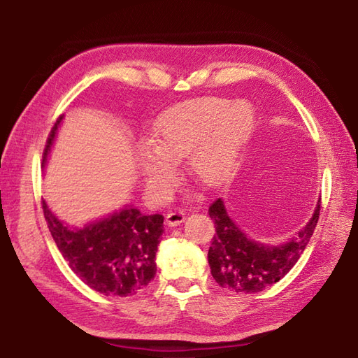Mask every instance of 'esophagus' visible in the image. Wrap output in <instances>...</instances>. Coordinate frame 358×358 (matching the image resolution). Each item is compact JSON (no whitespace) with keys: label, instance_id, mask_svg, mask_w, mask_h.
<instances>
[{"label":"esophagus","instance_id":"34e87169","mask_svg":"<svg viewBox=\"0 0 358 358\" xmlns=\"http://www.w3.org/2000/svg\"><path fill=\"white\" fill-rule=\"evenodd\" d=\"M185 220V213L184 211H171L167 214V223L169 226H178Z\"/></svg>","mask_w":358,"mask_h":358}]
</instances>
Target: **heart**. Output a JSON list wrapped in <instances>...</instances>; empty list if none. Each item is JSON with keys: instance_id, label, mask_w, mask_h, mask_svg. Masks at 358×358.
Wrapping results in <instances>:
<instances>
[{"instance_id": "1", "label": "heart", "mask_w": 358, "mask_h": 358, "mask_svg": "<svg viewBox=\"0 0 358 358\" xmlns=\"http://www.w3.org/2000/svg\"><path fill=\"white\" fill-rule=\"evenodd\" d=\"M254 124V106L245 100L202 97L165 110L156 120L150 143L138 149L147 188L156 199L167 197L176 179V162L182 159L199 182L222 185L237 170Z\"/></svg>"}]
</instances>
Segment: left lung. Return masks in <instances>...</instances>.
I'll use <instances>...</instances> for the list:
<instances>
[{
    "label": "left lung",
    "mask_w": 358,
    "mask_h": 358,
    "mask_svg": "<svg viewBox=\"0 0 358 358\" xmlns=\"http://www.w3.org/2000/svg\"><path fill=\"white\" fill-rule=\"evenodd\" d=\"M320 197L311 219L282 245H266L252 240L231 219L223 199L209 206L215 234L208 250L211 275L223 289L235 293H258L278 282L298 263L319 220Z\"/></svg>",
    "instance_id": "left-lung-1"
}]
</instances>
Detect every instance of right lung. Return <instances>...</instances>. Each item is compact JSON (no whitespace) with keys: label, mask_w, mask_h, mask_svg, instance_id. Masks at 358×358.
Returning <instances> with one entry per match:
<instances>
[{"label":"right lung","mask_w":358,"mask_h":358,"mask_svg":"<svg viewBox=\"0 0 358 358\" xmlns=\"http://www.w3.org/2000/svg\"><path fill=\"white\" fill-rule=\"evenodd\" d=\"M62 118L59 117L51 129L42 167H45ZM42 209L60 254L92 290L126 298L143 292L155 278V257L164 232L161 214L145 215L126 205L104 219L77 228L59 220L45 200H42Z\"/></svg>","instance_id":"1"}]
</instances>
